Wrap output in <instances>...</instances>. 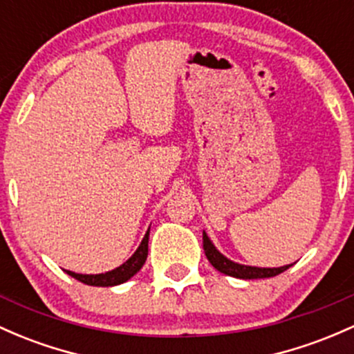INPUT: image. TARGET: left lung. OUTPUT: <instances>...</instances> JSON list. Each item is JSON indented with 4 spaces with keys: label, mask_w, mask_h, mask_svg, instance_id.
I'll use <instances>...</instances> for the list:
<instances>
[{
    "label": "left lung",
    "mask_w": 354,
    "mask_h": 354,
    "mask_svg": "<svg viewBox=\"0 0 354 354\" xmlns=\"http://www.w3.org/2000/svg\"><path fill=\"white\" fill-rule=\"evenodd\" d=\"M203 250L207 259L209 260L213 267L216 270H220L221 274L225 275H232V277L236 279H267V277H274V275H279L281 272H284L289 269L290 266H284L279 267V269H260V267H248V266H240V263L232 262L227 257L220 254L213 243L209 242L208 235L203 232Z\"/></svg>",
    "instance_id": "left-lung-1"
}]
</instances>
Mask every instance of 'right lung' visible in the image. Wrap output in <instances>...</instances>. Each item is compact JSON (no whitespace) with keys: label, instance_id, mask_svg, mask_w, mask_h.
Listing matches in <instances>:
<instances>
[{"label":"right lung","instance_id":"add662e5","mask_svg":"<svg viewBox=\"0 0 354 354\" xmlns=\"http://www.w3.org/2000/svg\"><path fill=\"white\" fill-rule=\"evenodd\" d=\"M147 242H149V230L142 239L141 245L138 250L134 252V255L127 262H124L122 266L118 269L106 272V274H97V275H84V274H75V272L67 270L68 275H72L77 281L84 282L87 286H97V287H111V286H119L122 282L129 281L134 274H138L141 270V267L145 266L147 259Z\"/></svg>","mask_w":354,"mask_h":354}]
</instances>
